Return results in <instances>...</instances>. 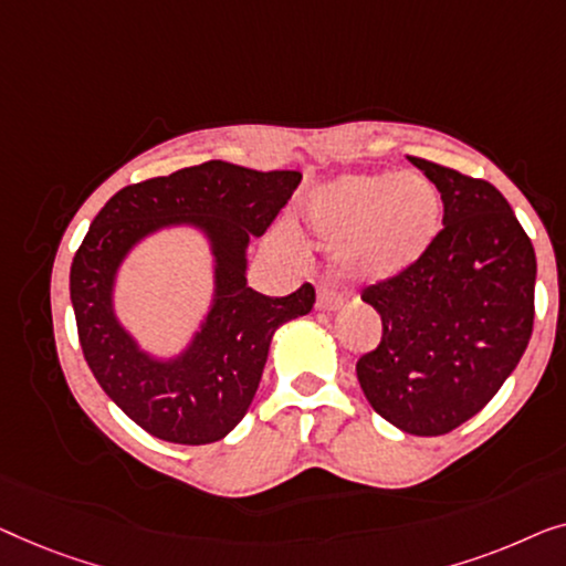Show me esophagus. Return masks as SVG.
I'll return each mask as SVG.
<instances>
[{
	"label": "esophagus",
	"instance_id": "esophagus-1",
	"mask_svg": "<svg viewBox=\"0 0 566 566\" xmlns=\"http://www.w3.org/2000/svg\"><path fill=\"white\" fill-rule=\"evenodd\" d=\"M344 294L336 292V290H321L317 292V302L315 307L321 310V313H336V310L344 307Z\"/></svg>",
	"mask_w": 566,
	"mask_h": 566
}]
</instances>
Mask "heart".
<instances>
[{"label": "heart", "instance_id": "heart-1", "mask_svg": "<svg viewBox=\"0 0 566 566\" xmlns=\"http://www.w3.org/2000/svg\"><path fill=\"white\" fill-rule=\"evenodd\" d=\"M323 241L369 280L410 272L443 226L439 189L418 174H344L317 187L305 205Z\"/></svg>", "mask_w": 566, "mask_h": 566}]
</instances>
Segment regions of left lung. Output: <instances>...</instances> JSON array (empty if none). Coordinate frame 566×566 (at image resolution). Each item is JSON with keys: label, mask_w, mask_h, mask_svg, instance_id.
<instances>
[{"label": "left lung", "mask_w": 566, "mask_h": 566, "mask_svg": "<svg viewBox=\"0 0 566 566\" xmlns=\"http://www.w3.org/2000/svg\"><path fill=\"white\" fill-rule=\"evenodd\" d=\"M408 158L441 192L443 230L410 272L364 290L381 340L356 361V377L395 428L443 436L518 366L533 331L536 253L490 181Z\"/></svg>", "instance_id": "left-lung-1"}]
</instances>
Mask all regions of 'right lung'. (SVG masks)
Returning a JSON list of instances; mask_svg holds the SVG:
<instances>
[{
    "mask_svg": "<svg viewBox=\"0 0 566 566\" xmlns=\"http://www.w3.org/2000/svg\"><path fill=\"white\" fill-rule=\"evenodd\" d=\"M300 179V171L207 161L125 187L94 218L71 264L78 344L99 387L143 431L187 446L226 439L251 408L276 328L313 310V284L266 297L245 280L251 238L266 233ZM174 224L208 238L216 290L186 352L161 360L119 323L114 282L143 237Z\"/></svg>",
    "mask_w": 566,
    "mask_h": 566,
    "instance_id": "right-lung-1",
    "label": "right lung"
}]
</instances>
